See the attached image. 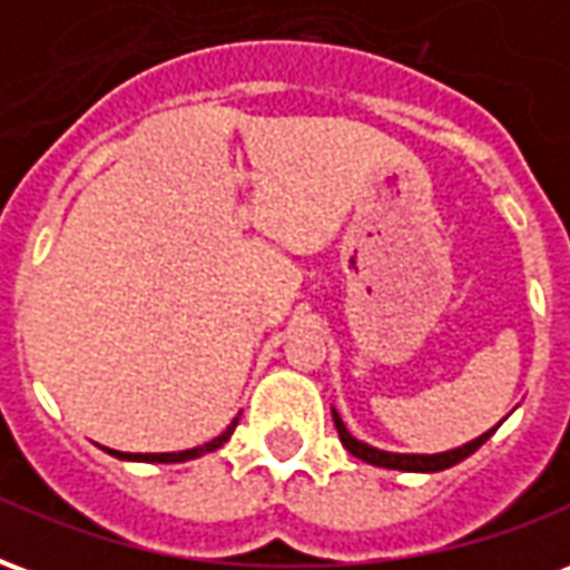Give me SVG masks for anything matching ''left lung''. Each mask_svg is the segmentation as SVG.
Returning a JSON list of instances; mask_svg holds the SVG:
<instances>
[{
    "label": "left lung",
    "mask_w": 570,
    "mask_h": 570,
    "mask_svg": "<svg viewBox=\"0 0 570 570\" xmlns=\"http://www.w3.org/2000/svg\"><path fill=\"white\" fill-rule=\"evenodd\" d=\"M333 421H335V430H338V440L345 445L347 452L360 458V461H366V464H375V466H387V470H406V473H436V470H445V466H454L458 461H464L470 454L476 452L482 442L489 440L494 428L489 433H482L476 436L473 442H466L461 449H452V452H440V454H394V452H382V449H372L366 442L354 440L347 428L342 424L338 419V412L333 409Z\"/></svg>",
    "instance_id": "left-lung-1"
}]
</instances>
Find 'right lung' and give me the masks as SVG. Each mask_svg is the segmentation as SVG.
Instances as JSON below:
<instances>
[{
  "label": "right lung",
  "mask_w": 570,
  "mask_h": 570,
  "mask_svg": "<svg viewBox=\"0 0 570 570\" xmlns=\"http://www.w3.org/2000/svg\"><path fill=\"white\" fill-rule=\"evenodd\" d=\"M237 428V419L228 424V428L216 436V440L204 442V445H198V449H186V452H164V454H130V452H112V449H106L109 454H116V458H121V461H149V464H179V461H191V458H200V454L207 452H216L223 442H228V436L235 433Z\"/></svg>",
  "instance_id": "right-lung-1"
}]
</instances>
